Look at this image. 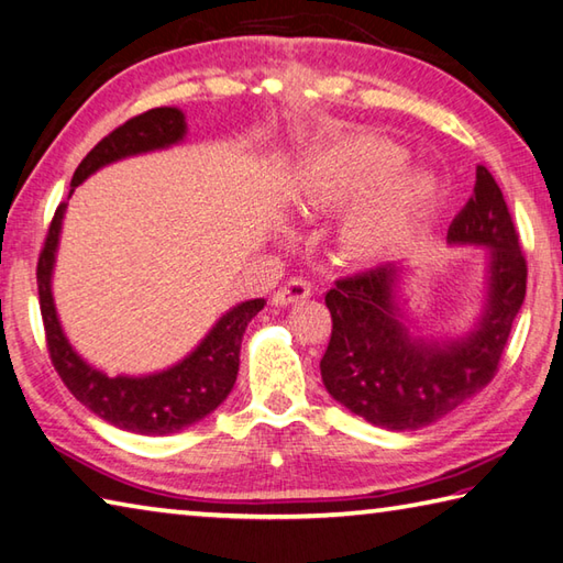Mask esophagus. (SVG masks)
<instances>
[{"label": "esophagus", "mask_w": 563, "mask_h": 563, "mask_svg": "<svg viewBox=\"0 0 563 563\" xmlns=\"http://www.w3.org/2000/svg\"><path fill=\"white\" fill-rule=\"evenodd\" d=\"M311 294H313V286L309 279L291 277L289 282H284L277 291H274V303L286 306V303H294L299 299H309Z\"/></svg>", "instance_id": "obj_1"}]
</instances>
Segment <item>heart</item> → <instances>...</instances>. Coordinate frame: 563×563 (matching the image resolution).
I'll list each match as a JSON object with an SVG mask.
<instances>
[{"instance_id": "heart-1", "label": "heart", "mask_w": 563, "mask_h": 563, "mask_svg": "<svg viewBox=\"0 0 563 563\" xmlns=\"http://www.w3.org/2000/svg\"><path fill=\"white\" fill-rule=\"evenodd\" d=\"M401 166L405 152L399 146L379 140L347 142L313 158L303 176L301 200L309 206L343 203L387 184ZM427 194V178L421 174L405 176L373 203L355 210L347 222V242L360 254L387 250Z\"/></svg>"}]
</instances>
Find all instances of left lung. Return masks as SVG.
<instances>
[{
    "label": "left lung",
    "instance_id": "8db88e82",
    "mask_svg": "<svg viewBox=\"0 0 563 563\" xmlns=\"http://www.w3.org/2000/svg\"><path fill=\"white\" fill-rule=\"evenodd\" d=\"M451 242L490 252V294L478 328L451 343L413 341L395 306V264L335 279L325 294L333 331L321 357L323 385L357 417L413 431L446 417L490 382L527 291V260L500 186L475 168L468 203L449 225Z\"/></svg>",
    "mask_w": 563,
    "mask_h": 563
}]
</instances>
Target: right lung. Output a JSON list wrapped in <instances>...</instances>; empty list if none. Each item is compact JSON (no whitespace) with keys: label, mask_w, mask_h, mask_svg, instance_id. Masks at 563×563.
I'll return each instance as SVG.
<instances>
[{"label":"right lung","mask_w":563,"mask_h":563,"mask_svg":"<svg viewBox=\"0 0 563 563\" xmlns=\"http://www.w3.org/2000/svg\"><path fill=\"white\" fill-rule=\"evenodd\" d=\"M184 134L186 120L181 110L156 108L136 114L92 146L73 174L70 186L76 188L100 166L112 164L117 158L164 150V146L181 142ZM66 206L68 203H60L53 213L36 267L38 306L41 318H44L48 355L63 385L100 419L110 421L117 429L142 433V437L176 433L208 417L222 405V399L235 385L242 333L252 318L264 309V299H252L228 311L194 353L164 373L150 377L102 375L100 369L82 363L80 355L70 347L60 331L56 306H53L51 272L56 262L60 220Z\"/></svg>","instance_id":"obj_1"}]
</instances>
